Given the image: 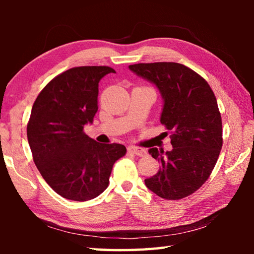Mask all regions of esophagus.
Returning a JSON list of instances; mask_svg holds the SVG:
<instances>
[{"label":"esophagus","instance_id":"esophagus-1","mask_svg":"<svg viewBox=\"0 0 254 254\" xmlns=\"http://www.w3.org/2000/svg\"><path fill=\"white\" fill-rule=\"evenodd\" d=\"M127 151L133 154H136V156H144V154H147V150L137 147H128Z\"/></svg>","mask_w":254,"mask_h":254}]
</instances>
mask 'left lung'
I'll use <instances>...</instances> for the list:
<instances>
[{
    "instance_id": "1",
    "label": "left lung",
    "mask_w": 254,
    "mask_h": 254,
    "mask_svg": "<svg viewBox=\"0 0 254 254\" xmlns=\"http://www.w3.org/2000/svg\"><path fill=\"white\" fill-rule=\"evenodd\" d=\"M158 88L162 98L160 122L171 131L170 151L150 148L160 169L145 186L166 199H182L208 179L222 149V120L212 88L203 77L177 63L128 66Z\"/></svg>"
}]
</instances>
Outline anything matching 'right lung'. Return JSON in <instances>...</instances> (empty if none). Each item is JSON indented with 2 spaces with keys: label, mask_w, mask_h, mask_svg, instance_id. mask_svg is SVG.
Wrapping results in <instances>:
<instances>
[{
  "label": "right lung",
  "mask_w": 254,
  "mask_h": 254,
  "mask_svg": "<svg viewBox=\"0 0 254 254\" xmlns=\"http://www.w3.org/2000/svg\"><path fill=\"white\" fill-rule=\"evenodd\" d=\"M115 72L107 66L75 67L49 81L33 103L27 135L33 161L64 198L85 201L109 186L123 144L98 143L84 133L97 112L98 83Z\"/></svg>",
  "instance_id": "obj_1"
}]
</instances>
